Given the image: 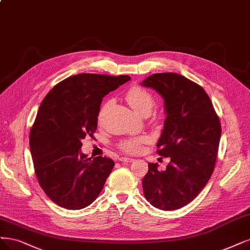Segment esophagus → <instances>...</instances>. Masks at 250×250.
I'll return each instance as SVG.
<instances>
[{
	"mask_svg": "<svg viewBox=\"0 0 250 250\" xmlns=\"http://www.w3.org/2000/svg\"><path fill=\"white\" fill-rule=\"evenodd\" d=\"M134 159L133 158H130V157H121L120 158V161L122 162H125V163H129V162H132Z\"/></svg>",
	"mask_w": 250,
	"mask_h": 250,
	"instance_id": "34e87169",
	"label": "esophagus"
}]
</instances>
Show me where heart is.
<instances>
[{"label":"heart","instance_id":"1","mask_svg":"<svg viewBox=\"0 0 250 250\" xmlns=\"http://www.w3.org/2000/svg\"><path fill=\"white\" fill-rule=\"evenodd\" d=\"M126 99L130 106L136 111L137 114L143 115L144 113H151V110L155 104L154 97L152 94L141 87H133L126 94ZM146 142V137H137L125 141L121 144V149L128 153H137L142 145Z\"/></svg>","mask_w":250,"mask_h":250}]
</instances>
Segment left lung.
Wrapping results in <instances>:
<instances>
[{"label": "left lung", "instance_id": "1", "mask_svg": "<svg viewBox=\"0 0 250 250\" xmlns=\"http://www.w3.org/2000/svg\"><path fill=\"white\" fill-rule=\"evenodd\" d=\"M141 84L156 91L165 102V120L157 154L169 157L166 170L149 163L143 179L146 200L170 211L193 201L214 170L221 135L219 119L208 94L197 83L173 72L155 73Z\"/></svg>", "mask_w": 250, "mask_h": 250}]
</instances>
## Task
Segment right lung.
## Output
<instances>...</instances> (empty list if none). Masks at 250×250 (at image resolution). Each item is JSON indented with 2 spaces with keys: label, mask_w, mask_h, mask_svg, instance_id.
<instances>
[{
  "label": "right lung",
  "mask_w": 250,
  "mask_h": 250,
  "mask_svg": "<svg viewBox=\"0 0 250 250\" xmlns=\"http://www.w3.org/2000/svg\"><path fill=\"white\" fill-rule=\"evenodd\" d=\"M129 80L81 73L56 84L41 102L30 150L41 188L60 207H88L103 189L115 163L107 157L88 158L80 150L82 140L96 131L102 98Z\"/></svg>",
  "instance_id": "right-lung-1"
}]
</instances>
